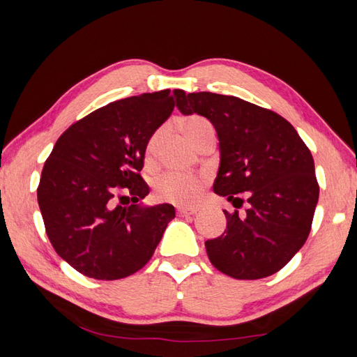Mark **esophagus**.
I'll return each instance as SVG.
<instances>
[{
    "label": "esophagus",
    "mask_w": 357,
    "mask_h": 357,
    "mask_svg": "<svg viewBox=\"0 0 357 357\" xmlns=\"http://www.w3.org/2000/svg\"><path fill=\"white\" fill-rule=\"evenodd\" d=\"M176 211L181 216H190V215H195L196 211H198V207H178Z\"/></svg>",
    "instance_id": "obj_1"
}]
</instances>
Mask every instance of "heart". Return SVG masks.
<instances>
[{"instance_id":"1","label":"heart","mask_w":357,"mask_h":357,"mask_svg":"<svg viewBox=\"0 0 357 357\" xmlns=\"http://www.w3.org/2000/svg\"><path fill=\"white\" fill-rule=\"evenodd\" d=\"M183 128L195 146L206 139L207 136L215 135V128L208 119L199 115H192L183 121ZM159 141V132L151 136L147 146L149 153H153ZM207 179L201 174H188L169 172L164 173L155 181V195L158 199L173 204H193L198 201Z\"/></svg>"}]
</instances>
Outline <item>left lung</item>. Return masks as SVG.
Listing matches in <instances>:
<instances>
[{"label": "left lung", "mask_w": 357, "mask_h": 357, "mask_svg": "<svg viewBox=\"0 0 357 357\" xmlns=\"http://www.w3.org/2000/svg\"><path fill=\"white\" fill-rule=\"evenodd\" d=\"M183 115L206 116L218 133L213 190L244 215L225 213L227 229L206 241L210 262L234 279H262L290 262L312 230L319 199L312 151L278 113L236 96L174 90Z\"/></svg>", "instance_id": "obj_1"}]
</instances>
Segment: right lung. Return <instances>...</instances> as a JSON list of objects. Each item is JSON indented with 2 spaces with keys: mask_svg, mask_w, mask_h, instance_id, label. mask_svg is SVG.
Instances as JSON below:
<instances>
[{
  "mask_svg": "<svg viewBox=\"0 0 357 357\" xmlns=\"http://www.w3.org/2000/svg\"><path fill=\"white\" fill-rule=\"evenodd\" d=\"M173 96L161 90L104 105L67 128L44 164L38 204L45 233L87 278L115 280L141 270L174 218L170 204H138L150 192L139 174L147 144L172 115ZM118 188H129L132 206L116 204Z\"/></svg>",
  "mask_w": 357,
  "mask_h": 357,
  "instance_id": "1",
  "label": "right lung"
}]
</instances>
